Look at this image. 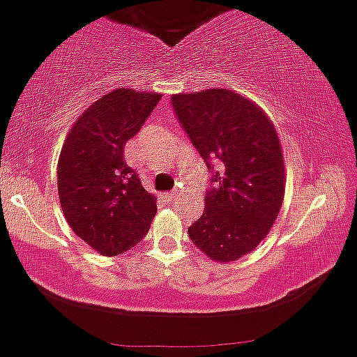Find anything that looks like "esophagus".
<instances>
[{
    "mask_svg": "<svg viewBox=\"0 0 357 357\" xmlns=\"http://www.w3.org/2000/svg\"><path fill=\"white\" fill-rule=\"evenodd\" d=\"M167 197H168V201H170V202H174L175 199H178V197H180V192H177V190H174V192H170V194H168Z\"/></svg>",
    "mask_w": 357,
    "mask_h": 357,
    "instance_id": "34e87169",
    "label": "esophagus"
}]
</instances>
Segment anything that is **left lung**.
I'll list each match as a JSON object with an SVG mask.
<instances>
[{
    "mask_svg": "<svg viewBox=\"0 0 357 357\" xmlns=\"http://www.w3.org/2000/svg\"><path fill=\"white\" fill-rule=\"evenodd\" d=\"M190 141L213 170L204 213L190 240L214 262L255 250L284 201V156L271 117L236 91L208 88L172 95Z\"/></svg>",
    "mask_w": 357,
    "mask_h": 357,
    "instance_id": "1",
    "label": "left lung"
}]
</instances>
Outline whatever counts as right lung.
Returning <instances> with one entry per match:
<instances>
[{
  "label": "right lung",
  "mask_w": 357,
  "mask_h": 357,
  "mask_svg": "<svg viewBox=\"0 0 357 357\" xmlns=\"http://www.w3.org/2000/svg\"><path fill=\"white\" fill-rule=\"evenodd\" d=\"M162 93L116 88L82 114L57 162V192L73 231L114 257L144 238L156 197L124 162V146L146 122Z\"/></svg>",
  "instance_id": "add662e5"
}]
</instances>
